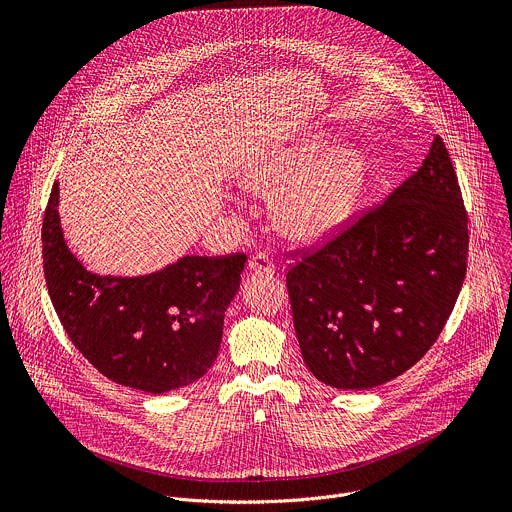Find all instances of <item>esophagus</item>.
<instances>
[{
    "instance_id": "34e87169",
    "label": "esophagus",
    "mask_w": 512,
    "mask_h": 512,
    "mask_svg": "<svg viewBox=\"0 0 512 512\" xmlns=\"http://www.w3.org/2000/svg\"><path fill=\"white\" fill-rule=\"evenodd\" d=\"M275 269H277L275 263H273L265 253H257V255H253V257L249 259V271L271 275V273H275Z\"/></svg>"
}]
</instances>
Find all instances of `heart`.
Instances as JSON below:
<instances>
[{
    "instance_id": "heart-1",
    "label": "heart",
    "mask_w": 512,
    "mask_h": 512,
    "mask_svg": "<svg viewBox=\"0 0 512 512\" xmlns=\"http://www.w3.org/2000/svg\"><path fill=\"white\" fill-rule=\"evenodd\" d=\"M367 180V160L352 148L328 154L312 137L257 162L245 184L257 192H279L275 223L291 241L316 243L332 237L352 216Z\"/></svg>"
}]
</instances>
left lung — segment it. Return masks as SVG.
Masks as SVG:
<instances>
[{
  "label": "left lung",
  "instance_id": "obj_1",
  "mask_svg": "<svg viewBox=\"0 0 512 512\" xmlns=\"http://www.w3.org/2000/svg\"><path fill=\"white\" fill-rule=\"evenodd\" d=\"M285 275L306 367L364 391L405 371L444 330L466 277L468 216L435 135L421 168Z\"/></svg>",
  "mask_w": 512,
  "mask_h": 512
}]
</instances>
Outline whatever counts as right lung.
Returning <instances> with one entry per match:
<instances>
[{"label": "right lung", "instance_id": "right-lung-1", "mask_svg": "<svg viewBox=\"0 0 512 512\" xmlns=\"http://www.w3.org/2000/svg\"><path fill=\"white\" fill-rule=\"evenodd\" d=\"M58 182L42 223L44 277L68 338L107 379L152 395L198 381L216 360L247 255H186L139 277L95 275L70 253Z\"/></svg>", "mask_w": 512, "mask_h": 512}]
</instances>
